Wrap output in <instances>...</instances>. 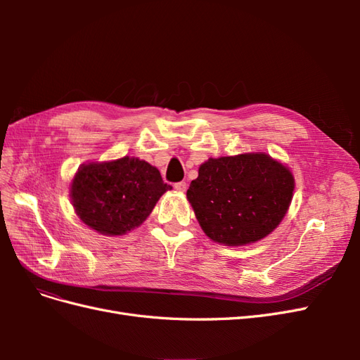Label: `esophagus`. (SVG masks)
<instances>
[{
  "mask_svg": "<svg viewBox=\"0 0 360 360\" xmlns=\"http://www.w3.org/2000/svg\"><path fill=\"white\" fill-rule=\"evenodd\" d=\"M174 188H176V191H179V192H184L188 189V184H186V181H179L174 184Z\"/></svg>",
  "mask_w": 360,
  "mask_h": 360,
  "instance_id": "1",
  "label": "esophagus"
}]
</instances>
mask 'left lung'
I'll list each match as a JSON object with an SVG mask.
<instances>
[{
    "label": "left lung",
    "mask_w": 360,
    "mask_h": 360,
    "mask_svg": "<svg viewBox=\"0 0 360 360\" xmlns=\"http://www.w3.org/2000/svg\"><path fill=\"white\" fill-rule=\"evenodd\" d=\"M294 191L291 171L266 153L210 158L186 192L213 242L255 243L284 219Z\"/></svg>",
    "instance_id": "1"
}]
</instances>
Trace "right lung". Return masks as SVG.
<instances>
[{"mask_svg": "<svg viewBox=\"0 0 360 360\" xmlns=\"http://www.w3.org/2000/svg\"><path fill=\"white\" fill-rule=\"evenodd\" d=\"M171 189L158 168L124 156L79 167L72 180L70 198L85 225L105 236H122L143 224Z\"/></svg>", "mask_w": 360, "mask_h": 360, "instance_id": "1", "label": "right lung"}]
</instances>
